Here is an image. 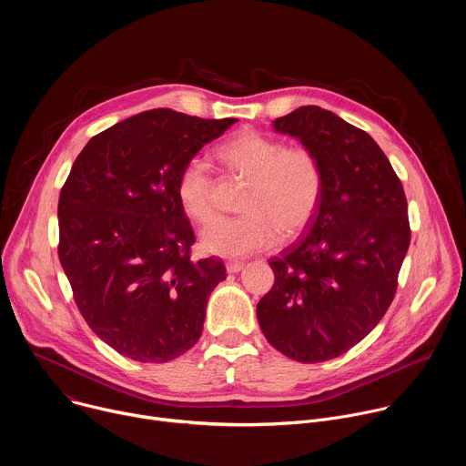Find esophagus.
Masks as SVG:
<instances>
[{"label":"esophagus","mask_w":466,"mask_h":466,"mask_svg":"<svg viewBox=\"0 0 466 466\" xmlns=\"http://www.w3.org/2000/svg\"><path fill=\"white\" fill-rule=\"evenodd\" d=\"M243 268H245L243 261H238V259L227 261V271H228V273H239Z\"/></svg>","instance_id":"esophagus-1"}]
</instances>
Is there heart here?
Masks as SVG:
<instances>
[{
  "mask_svg": "<svg viewBox=\"0 0 466 466\" xmlns=\"http://www.w3.org/2000/svg\"><path fill=\"white\" fill-rule=\"evenodd\" d=\"M216 158L230 175L247 180L239 203L245 214L219 218L205 227V252L243 258L277 245L280 236L293 238L309 225L324 187L320 160L309 147L243 132L223 144ZM177 198L182 212L197 223L214 216L216 180L205 162L189 160L180 169Z\"/></svg>",
  "mask_w": 466,
  "mask_h": 466,
  "instance_id": "b5f03b06",
  "label": "heart"
}]
</instances>
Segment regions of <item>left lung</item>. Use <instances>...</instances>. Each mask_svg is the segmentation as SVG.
<instances>
[{"label":"left lung","mask_w":466,"mask_h":466,"mask_svg":"<svg viewBox=\"0 0 466 466\" xmlns=\"http://www.w3.org/2000/svg\"><path fill=\"white\" fill-rule=\"evenodd\" d=\"M320 160L324 187L306 236L271 258L275 286L256 306L279 352L319 363L370 334L390 306L410 248L400 178L365 130L320 106L273 121Z\"/></svg>","instance_id":"8db88e82"}]
</instances>
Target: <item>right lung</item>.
Listing matches in <instances>:
<instances>
[{"label":"right lung","mask_w":466,"mask_h":466,"mask_svg":"<svg viewBox=\"0 0 466 466\" xmlns=\"http://www.w3.org/2000/svg\"><path fill=\"white\" fill-rule=\"evenodd\" d=\"M234 121L171 108L127 117L85 146L60 189V265L94 334L125 358L166 363L203 334L227 269L189 258L195 234L177 178Z\"/></svg>","instance_id":"add662e5"}]
</instances>
